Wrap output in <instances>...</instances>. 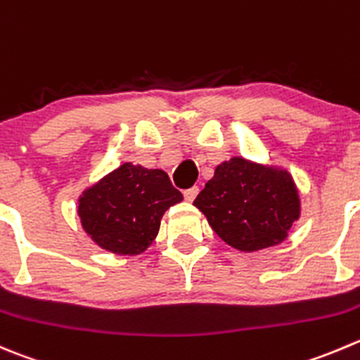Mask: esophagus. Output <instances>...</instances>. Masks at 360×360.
<instances>
[{
    "label": "esophagus",
    "mask_w": 360,
    "mask_h": 360,
    "mask_svg": "<svg viewBox=\"0 0 360 360\" xmlns=\"http://www.w3.org/2000/svg\"><path fill=\"white\" fill-rule=\"evenodd\" d=\"M197 193H198V188L197 186H191V188H188V190L183 191L184 198H186L188 202H193L195 197H197Z\"/></svg>",
    "instance_id": "esophagus-1"
}]
</instances>
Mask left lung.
<instances>
[{"mask_svg": "<svg viewBox=\"0 0 360 360\" xmlns=\"http://www.w3.org/2000/svg\"><path fill=\"white\" fill-rule=\"evenodd\" d=\"M216 233L240 251L274 246L299 218V195L290 174L232 158L193 202Z\"/></svg>", "mask_w": 360, "mask_h": 360, "instance_id": "8db88e82", "label": "left lung"}]
</instances>
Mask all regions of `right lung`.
Listing matches in <instances>:
<instances>
[{
  "label": "right lung",
  "mask_w": 360,
  "mask_h": 360,
  "mask_svg": "<svg viewBox=\"0 0 360 360\" xmlns=\"http://www.w3.org/2000/svg\"><path fill=\"white\" fill-rule=\"evenodd\" d=\"M183 200L163 170L124 163L84 191L79 216L84 230L103 250L139 255L153 243L160 219Z\"/></svg>",
  "instance_id": "obj_1"
}]
</instances>
